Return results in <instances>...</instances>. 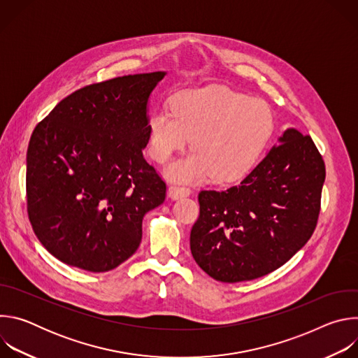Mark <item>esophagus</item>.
<instances>
[{"label": "esophagus", "mask_w": 358, "mask_h": 358, "mask_svg": "<svg viewBox=\"0 0 358 358\" xmlns=\"http://www.w3.org/2000/svg\"><path fill=\"white\" fill-rule=\"evenodd\" d=\"M167 194L171 199H178L181 196H188L191 194V189L187 187H178V185H171L167 189Z\"/></svg>", "instance_id": "34e87169"}]
</instances>
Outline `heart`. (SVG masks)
Returning a JSON list of instances; mask_svg holds the SVG:
<instances>
[{"mask_svg": "<svg viewBox=\"0 0 358 358\" xmlns=\"http://www.w3.org/2000/svg\"><path fill=\"white\" fill-rule=\"evenodd\" d=\"M170 108L148 116V155L167 163L191 138L194 150L166 169L178 182L241 180L261 159L275 126L265 101L224 86L180 92Z\"/></svg>", "mask_w": 358, "mask_h": 358, "instance_id": "heart-1", "label": "heart"}]
</instances>
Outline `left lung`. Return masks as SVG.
Segmentation results:
<instances>
[{"label": "left lung", "mask_w": 358, "mask_h": 358, "mask_svg": "<svg viewBox=\"0 0 358 358\" xmlns=\"http://www.w3.org/2000/svg\"><path fill=\"white\" fill-rule=\"evenodd\" d=\"M324 178L312 137L286 129L239 185L199 192V218L189 235L192 258L225 283L276 271L310 239Z\"/></svg>", "instance_id": "1"}]
</instances>
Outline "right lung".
I'll return each mask as SVG.
<instances>
[{
	"label": "right lung",
	"instance_id": "right-lung-1",
	"mask_svg": "<svg viewBox=\"0 0 358 358\" xmlns=\"http://www.w3.org/2000/svg\"><path fill=\"white\" fill-rule=\"evenodd\" d=\"M167 72L136 73L82 87L34 130L27 152L28 215L61 262L108 272L137 250L143 217L166 184L143 157L148 101Z\"/></svg>",
	"mask_w": 358,
	"mask_h": 358
}]
</instances>
